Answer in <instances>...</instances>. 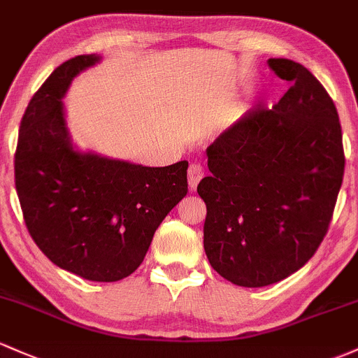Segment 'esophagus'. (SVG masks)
I'll return each instance as SVG.
<instances>
[{"label":"esophagus","mask_w":358,"mask_h":358,"mask_svg":"<svg viewBox=\"0 0 358 358\" xmlns=\"http://www.w3.org/2000/svg\"><path fill=\"white\" fill-rule=\"evenodd\" d=\"M203 178V167L199 164H191L187 169V182H189V189L194 191L198 187V182Z\"/></svg>","instance_id":"34e87169"}]
</instances>
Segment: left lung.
<instances>
[{
	"instance_id": "left-lung-1",
	"label": "left lung",
	"mask_w": 358,
	"mask_h": 358,
	"mask_svg": "<svg viewBox=\"0 0 358 358\" xmlns=\"http://www.w3.org/2000/svg\"><path fill=\"white\" fill-rule=\"evenodd\" d=\"M268 66L292 87L271 110H249L206 148L211 174L198 184L211 268L251 288L287 278L314 256L345 171L340 119L324 87L295 61L271 57Z\"/></svg>"
}]
</instances>
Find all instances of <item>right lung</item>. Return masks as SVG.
<instances>
[{
  "instance_id": "right-lung-1",
  "label": "right lung",
  "mask_w": 358,
  "mask_h": 358,
  "mask_svg": "<svg viewBox=\"0 0 358 358\" xmlns=\"http://www.w3.org/2000/svg\"><path fill=\"white\" fill-rule=\"evenodd\" d=\"M101 61L82 55L51 73L27 106L15 152V186L34 242L56 266L117 282L143 263L153 234L187 193V162L143 167L73 147L63 97Z\"/></svg>"
}]
</instances>
